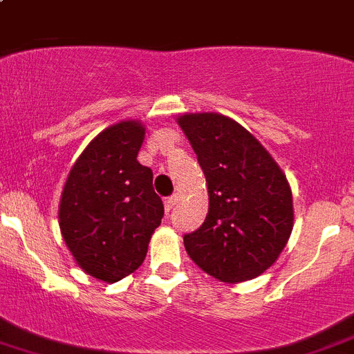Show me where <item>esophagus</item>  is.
Wrapping results in <instances>:
<instances>
[{
  "label": "esophagus",
  "mask_w": 354,
  "mask_h": 354,
  "mask_svg": "<svg viewBox=\"0 0 354 354\" xmlns=\"http://www.w3.org/2000/svg\"><path fill=\"white\" fill-rule=\"evenodd\" d=\"M177 202H179V194L177 193L171 194V196H168V198H165V210H167V212H170Z\"/></svg>",
  "instance_id": "obj_1"
}]
</instances>
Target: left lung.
<instances>
[{
	"label": "left lung",
	"mask_w": 354,
	"mask_h": 354,
	"mask_svg": "<svg viewBox=\"0 0 354 354\" xmlns=\"http://www.w3.org/2000/svg\"><path fill=\"white\" fill-rule=\"evenodd\" d=\"M179 124L209 187V214L184 235L187 254L223 283L258 277L293 230L286 175L251 133L219 113H186Z\"/></svg>",
	"instance_id": "left-lung-1"
}]
</instances>
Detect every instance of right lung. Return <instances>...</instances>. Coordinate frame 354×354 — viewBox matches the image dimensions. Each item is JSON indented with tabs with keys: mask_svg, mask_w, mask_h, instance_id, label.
<instances>
[{
	"mask_svg": "<svg viewBox=\"0 0 354 354\" xmlns=\"http://www.w3.org/2000/svg\"><path fill=\"white\" fill-rule=\"evenodd\" d=\"M144 126L124 121L102 131L80 154L64 184L59 226L77 263L115 283L144 263L163 202L152 170L138 163Z\"/></svg>",
	"mask_w": 354,
	"mask_h": 354,
	"instance_id": "1",
	"label": "right lung"
}]
</instances>
